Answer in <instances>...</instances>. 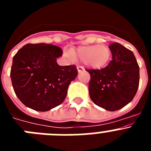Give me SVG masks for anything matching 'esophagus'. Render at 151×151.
Listing matches in <instances>:
<instances>
[{
  "mask_svg": "<svg viewBox=\"0 0 151 151\" xmlns=\"http://www.w3.org/2000/svg\"><path fill=\"white\" fill-rule=\"evenodd\" d=\"M77 69H78V73H81V72L85 70V69H84V67L82 66H77Z\"/></svg>",
  "mask_w": 151,
  "mask_h": 151,
  "instance_id": "1",
  "label": "esophagus"
}]
</instances>
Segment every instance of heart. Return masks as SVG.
<instances>
[{
    "mask_svg": "<svg viewBox=\"0 0 151 151\" xmlns=\"http://www.w3.org/2000/svg\"><path fill=\"white\" fill-rule=\"evenodd\" d=\"M75 57L85 63L87 66L94 69H101L109 63L111 51L106 45L82 46L71 51L66 50L65 55L69 58Z\"/></svg>",
    "mask_w": 151,
    "mask_h": 151,
    "instance_id": "obj_1",
    "label": "heart"
}]
</instances>
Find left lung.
Segmentation results:
<instances>
[{
    "mask_svg": "<svg viewBox=\"0 0 151 151\" xmlns=\"http://www.w3.org/2000/svg\"><path fill=\"white\" fill-rule=\"evenodd\" d=\"M112 60L101 69H87L88 90L96 105L108 111L118 110L132 101L139 85V66L134 54L119 43L109 46Z\"/></svg>",
    "mask_w": 151,
    "mask_h": 151,
    "instance_id": "8db88e82",
    "label": "left lung"
}]
</instances>
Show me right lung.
<instances>
[{
  "label": "right lung",
  "mask_w": 151,
  "mask_h": 151,
  "mask_svg": "<svg viewBox=\"0 0 151 151\" xmlns=\"http://www.w3.org/2000/svg\"><path fill=\"white\" fill-rule=\"evenodd\" d=\"M63 50L45 43L27 44L13 57L10 78L19 101L37 111L50 110L61 104L78 70L75 65L59 66Z\"/></svg>",
  "instance_id": "right-lung-1"
}]
</instances>
